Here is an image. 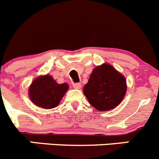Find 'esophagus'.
Segmentation results:
<instances>
[{
    "label": "esophagus",
    "instance_id": "34e87169",
    "mask_svg": "<svg viewBox=\"0 0 159 159\" xmlns=\"http://www.w3.org/2000/svg\"><path fill=\"white\" fill-rule=\"evenodd\" d=\"M73 86L75 89H80L81 88V84L79 83H73Z\"/></svg>",
    "mask_w": 159,
    "mask_h": 159
}]
</instances>
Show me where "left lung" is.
Listing matches in <instances>:
<instances>
[{"mask_svg":"<svg viewBox=\"0 0 159 159\" xmlns=\"http://www.w3.org/2000/svg\"><path fill=\"white\" fill-rule=\"evenodd\" d=\"M127 91L125 77L107 63L97 66L83 87V93L89 103L100 111L116 107Z\"/></svg>","mask_w":159,"mask_h":159,"instance_id":"left-lung-1","label":"left lung"}]
</instances>
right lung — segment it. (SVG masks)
I'll list each match as a JSON object with an SVG mask.
<instances>
[{
	"mask_svg": "<svg viewBox=\"0 0 159 159\" xmlns=\"http://www.w3.org/2000/svg\"><path fill=\"white\" fill-rule=\"evenodd\" d=\"M67 83L59 84L49 75L41 76L31 83L28 95L34 104L44 109L56 107L68 90Z\"/></svg>",
	"mask_w": 159,
	"mask_h": 159,
	"instance_id": "add662e5",
	"label": "right lung"
}]
</instances>
